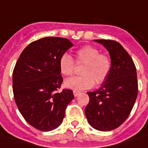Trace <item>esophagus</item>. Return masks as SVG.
Returning <instances> with one entry per match:
<instances>
[{
    "mask_svg": "<svg viewBox=\"0 0 148 148\" xmlns=\"http://www.w3.org/2000/svg\"><path fill=\"white\" fill-rule=\"evenodd\" d=\"M80 93V92L79 91H76V90H74V91H73V94H74V96H75V97H77V96L79 95Z\"/></svg>",
    "mask_w": 148,
    "mask_h": 148,
    "instance_id": "obj_1",
    "label": "esophagus"
}]
</instances>
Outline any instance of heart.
I'll use <instances>...</instances> for the list:
<instances>
[{
	"instance_id": "b5f03b06",
	"label": "heart",
	"mask_w": 148,
	"mask_h": 148,
	"mask_svg": "<svg viewBox=\"0 0 148 148\" xmlns=\"http://www.w3.org/2000/svg\"><path fill=\"white\" fill-rule=\"evenodd\" d=\"M76 63L84 64L82 76H73L65 80L64 84L68 88L76 91L92 88L95 81L101 84L106 80L111 68L110 57L100 54V51L92 46H84L76 51ZM59 68L64 76H72L74 72L75 62L68 53H64L59 60Z\"/></svg>"
}]
</instances>
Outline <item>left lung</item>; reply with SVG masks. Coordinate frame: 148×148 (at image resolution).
<instances>
[{
  "instance_id": "left-lung-1",
  "label": "left lung",
  "mask_w": 148,
  "mask_h": 148,
  "mask_svg": "<svg viewBox=\"0 0 148 148\" xmlns=\"http://www.w3.org/2000/svg\"><path fill=\"white\" fill-rule=\"evenodd\" d=\"M108 51L111 60L110 73L96 91L88 92L89 102L84 110L88 123L94 129L110 131L121 126L128 118L138 95L134 64L119 42L95 39Z\"/></svg>"
}]
</instances>
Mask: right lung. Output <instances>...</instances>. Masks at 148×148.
<instances>
[{
  "label": "right lung",
  "instance_id": "right-lung-1",
  "mask_svg": "<svg viewBox=\"0 0 148 148\" xmlns=\"http://www.w3.org/2000/svg\"><path fill=\"white\" fill-rule=\"evenodd\" d=\"M72 46L64 38H42L29 43L16 63L13 72L14 100L25 121L38 130L56 129L74 98L70 89L57 92L63 82L59 60Z\"/></svg>",
  "mask_w": 148,
  "mask_h": 148
}]
</instances>
